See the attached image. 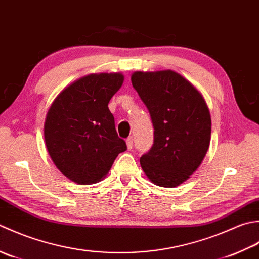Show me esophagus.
<instances>
[{"mask_svg":"<svg viewBox=\"0 0 259 259\" xmlns=\"http://www.w3.org/2000/svg\"><path fill=\"white\" fill-rule=\"evenodd\" d=\"M126 146H127L128 150L133 147V137H128V139L126 140Z\"/></svg>","mask_w":259,"mask_h":259,"instance_id":"1","label":"esophagus"}]
</instances>
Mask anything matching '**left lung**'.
<instances>
[{
	"label": "left lung",
	"instance_id": "8db88e82",
	"mask_svg": "<svg viewBox=\"0 0 259 259\" xmlns=\"http://www.w3.org/2000/svg\"><path fill=\"white\" fill-rule=\"evenodd\" d=\"M132 85L154 127V144L140 163L156 186L174 188L198 170L207 154L211 117L198 89L173 70L135 71Z\"/></svg>",
	"mask_w": 259,
	"mask_h": 259
}]
</instances>
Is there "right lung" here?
Returning a JSON list of instances; mask_svg holds the SVG:
<instances>
[{
    "label": "right lung",
    "instance_id": "add662e5",
    "mask_svg": "<svg viewBox=\"0 0 259 259\" xmlns=\"http://www.w3.org/2000/svg\"><path fill=\"white\" fill-rule=\"evenodd\" d=\"M124 82L120 72L91 73L58 95L45 120V142L52 162L69 180L97 183L126 151L108 103Z\"/></svg>",
    "mask_w": 259,
    "mask_h": 259
}]
</instances>
